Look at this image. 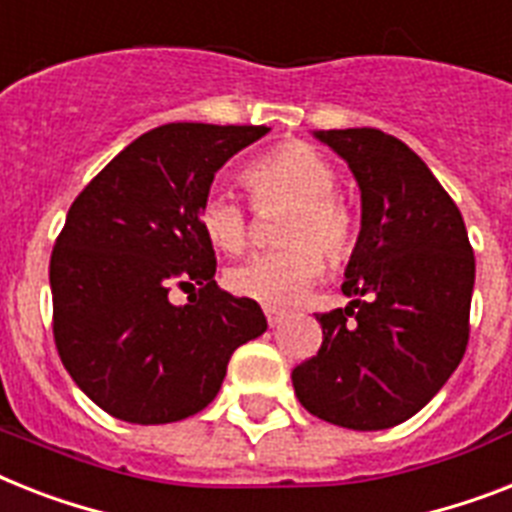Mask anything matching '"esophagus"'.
<instances>
[{"mask_svg": "<svg viewBox=\"0 0 512 512\" xmlns=\"http://www.w3.org/2000/svg\"><path fill=\"white\" fill-rule=\"evenodd\" d=\"M284 315H286L284 307H276V305L265 307V318H268V326H278V323L284 321Z\"/></svg>", "mask_w": 512, "mask_h": 512, "instance_id": "1", "label": "esophagus"}]
</instances>
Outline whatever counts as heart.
Returning a JSON list of instances; mask_svg holds the SVG:
<instances>
[{"label": "heart", "instance_id": "heart-1", "mask_svg": "<svg viewBox=\"0 0 512 512\" xmlns=\"http://www.w3.org/2000/svg\"><path fill=\"white\" fill-rule=\"evenodd\" d=\"M242 184L257 210L286 207L276 239L284 247L247 257L226 273L228 289L263 305H286L315 284L323 255L344 260L357 244V218L336 194V170L310 144H281L242 170ZM199 228L220 252H242L249 239L247 207L223 189L199 205Z\"/></svg>", "mask_w": 512, "mask_h": 512}]
</instances>
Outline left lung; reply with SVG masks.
Masks as SVG:
<instances>
[{"instance_id":"left-lung-1","label":"left lung","mask_w":512,"mask_h":512,"mask_svg":"<svg viewBox=\"0 0 512 512\" xmlns=\"http://www.w3.org/2000/svg\"><path fill=\"white\" fill-rule=\"evenodd\" d=\"M315 139L350 165L363 218L342 284L352 302L315 315L323 344L292 371L294 392L334 426L392 429L463 360L476 260L458 205L405 141L378 128Z\"/></svg>"}]
</instances>
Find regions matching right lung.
<instances>
[{"instance_id": "add662e5", "label": "right lung", "mask_w": 512, "mask_h": 512, "mask_svg": "<svg viewBox=\"0 0 512 512\" xmlns=\"http://www.w3.org/2000/svg\"><path fill=\"white\" fill-rule=\"evenodd\" d=\"M265 126L168 123L112 157L70 205L49 263L54 344L112 418L173 423L215 400L236 347L268 328L255 299L215 284L199 205ZM173 285L190 302L167 299Z\"/></svg>"}]
</instances>
